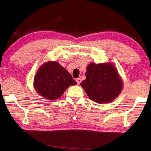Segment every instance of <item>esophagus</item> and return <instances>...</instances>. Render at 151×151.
I'll use <instances>...</instances> for the list:
<instances>
[{"label":"esophagus","mask_w":151,"mask_h":151,"mask_svg":"<svg viewBox=\"0 0 151 151\" xmlns=\"http://www.w3.org/2000/svg\"><path fill=\"white\" fill-rule=\"evenodd\" d=\"M76 82H77V84L79 85L80 84H81V82H82V80L81 78H76Z\"/></svg>","instance_id":"1"}]
</instances>
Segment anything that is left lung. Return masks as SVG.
<instances>
[{
	"label": "left lung",
	"instance_id": "obj_1",
	"mask_svg": "<svg viewBox=\"0 0 151 151\" xmlns=\"http://www.w3.org/2000/svg\"><path fill=\"white\" fill-rule=\"evenodd\" d=\"M85 75L86 78L81 86L90 99L96 103L103 104L113 101L122 90V80L113 63L91 62Z\"/></svg>",
	"mask_w": 151,
	"mask_h": 151
}]
</instances>
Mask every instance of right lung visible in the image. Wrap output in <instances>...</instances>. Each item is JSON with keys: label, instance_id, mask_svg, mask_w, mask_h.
<instances>
[{"label": "right lung", "instance_id": "1", "mask_svg": "<svg viewBox=\"0 0 151 151\" xmlns=\"http://www.w3.org/2000/svg\"><path fill=\"white\" fill-rule=\"evenodd\" d=\"M70 74L57 61L43 63L34 77L33 86L44 98L54 101L63 95L70 86L76 85Z\"/></svg>", "mask_w": 151, "mask_h": 151}]
</instances>
